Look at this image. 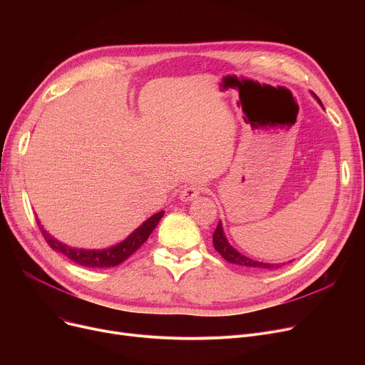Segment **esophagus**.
Segmentation results:
<instances>
[{
    "mask_svg": "<svg viewBox=\"0 0 365 365\" xmlns=\"http://www.w3.org/2000/svg\"><path fill=\"white\" fill-rule=\"evenodd\" d=\"M201 192H202V187H201V186H198V185H189V186H185V187L182 189L180 198H182L183 201H192V200H195Z\"/></svg>",
    "mask_w": 365,
    "mask_h": 365,
    "instance_id": "obj_1",
    "label": "esophagus"
}]
</instances>
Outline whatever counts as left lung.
<instances>
[{
	"label": "left lung",
	"mask_w": 365,
	"mask_h": 365,
	"mask_svg": "<svg viewBox=\"0 0 365 365\" xmlns=\"http://www.w3.org/2000/svg\"><path fill=\"white\" fill-rule=\"evenodd\" d=\"M317 98V96H315ZM317 101L321 103V101L317 98ZM322 106V103H321ZM213 245L216 250L219 252V255L227 260L229 263H235V264H240V266H247V267H257V269H278V267H282L284 263H277V264H272V263H262V262H255L252 259H248L245 256H242L241 253H238L235 248L227 242L226 237L223 235V229H222V223L219 222L216 231L213 234Z\"/></svg>",
	"instance_id": "1"
}]
</instances>
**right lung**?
I'll list each match as a JSON object with an SVG mask.
<instances>
[{"instance_id":"1","label":"right lung","mask_w":365,"mask_h":365,"mask_svg":"<svg viewBox=\"0 0 365 365\" xmlns=\"http://www.w3.org/2000/svg\"><path fill=\"white\" fill-rule=\"evenodd\" d=\"M163 216H164V212L153 215L142 226H139L127 240H124L118 245L106 248V250H81V248L68 247L57 240H54L51 235H48L47 231H44V227L40 225V222H38V219H36V223H38V227H40L44 240L47 241V244L53 248V250L62 253L72 262L78 263L81 266H86V267H110V266H117V264L123 263L133 253H136L139 248L145 244V241L148 240L150 232L155 229V226L158 225V222L161 220Z\"/></svg>"}]
</instances>
